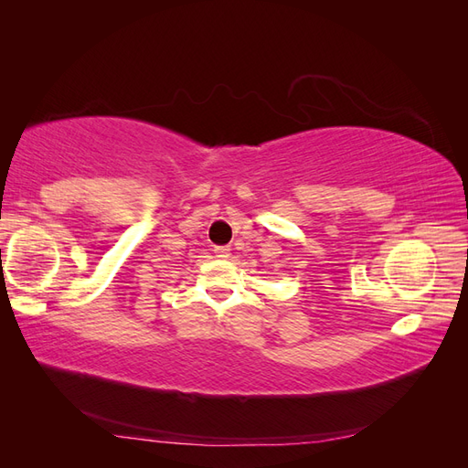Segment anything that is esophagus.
I'll list each match as a JSON object with an SVG mask.
<instances>
[{"instance_id":"1","label":"esophagus","mask_w":468,"mask_h":468,"mask_svg":"<svg viewBox=\"0 0 468 468\" xmlns=\"http://www.w3.org/2000/svg\"><path fill=\"white\" fill-rule=\"evenodd\" d=\"M212 251H215L217 258H222V260L230 256V248L229 246H215V250H212Z\"/></svg>"}]
</instances>
